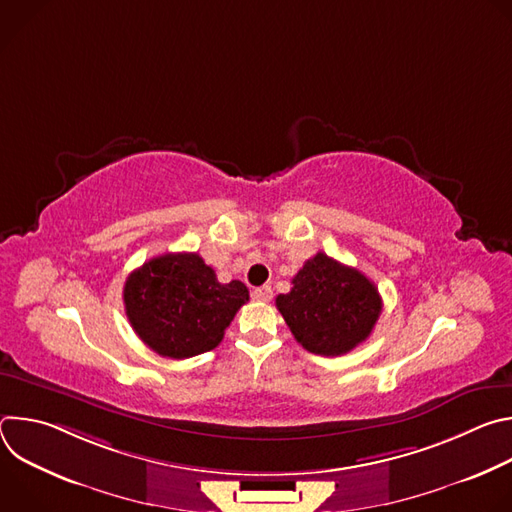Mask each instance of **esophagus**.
<instances>
[{"mask_svg":"<svg viewBox=\"0 0 512 512\" xmlns=\"http://www.w3.org/2000/svg\"><path fill=\"white\" fill-rule=\"evenodd\" d=\"M251 296L255 302H269L273 298V289L269 285H261V287L253 289Z\"/></svg>","mask_w":512,"mask_h":512,"instance_id":"1","label":"esophagus"}]
</instances>
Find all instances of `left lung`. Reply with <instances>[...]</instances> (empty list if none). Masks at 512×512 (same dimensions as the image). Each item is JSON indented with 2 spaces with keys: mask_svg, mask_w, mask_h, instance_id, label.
Here are the masks:
<instances>
[{
  "mask_svg": "<svg viewBox=\"0 0 512 512\" xmlns=\"http://www.w3.org/2000/svg\"><path fill=\"white\" fill-rule=\"evenodd\" d=\"M275 306L294 338L320 356H340L362 344L383 310L377 285L326 253L304 263Z\"/></svg>",
  "mask_w": 512,
  "mask_h": 512,
  "instance_id": "1",
  "label": "left lung"
}]
</instances>
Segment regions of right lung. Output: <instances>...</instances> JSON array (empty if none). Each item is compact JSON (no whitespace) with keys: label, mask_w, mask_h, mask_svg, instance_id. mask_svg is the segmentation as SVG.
<instances>
[{"label":"right lung","mask_w":512,"mask_h":512,"mask_svg":"<svg viewBox=\"0 0 512 512\" xmlns=\"http://www.w3.org/2000/svg\"><path fill=\"white\" fill-rule=\"evenodd\" d=\"M249 289L221 283L198 253H166L129 273L123 304L135 334L166 358H190L223 340Z\"/></svg>","instance_id":"right-lung-1"}]
</instances>
